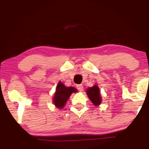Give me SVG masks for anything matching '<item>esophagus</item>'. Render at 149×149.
<instances>
[{"label": "esophagus", "instance_id": "obj_1", "mask_svg": "<svg viewBox=\"0 0 149 149\" xmlns=\"http://www.w3.org/2000/svg\"><path fill=\"white\" fill-rule=\"evenodd\" d=\"M76 87H77V88H78V90L79 91H83V86H82V84H78V85H77Z\"/></svg>", "mask_w": 149, "mask_h": 149}]
</instances>
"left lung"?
<instances>
[{"label": "left lung", "instance_id": "8db88e82", "mask_svg": "<svg viewBox=\"0 0 149 149\" xmlns=\"http://www.w3.org/2000/svg\"><path fill=\"white\" fill-rule=\"evenodd\" d=\"M86 93L93 104L95 106H98L101 104L102 98L100 97V89L97 85H95L91 88H88L86 90Z\"/></svg>", "mask_w": 149, "mask_h": 149}]
</instances>
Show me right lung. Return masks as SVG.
<instances>
[{"label": "right lung", "mask_w": 149, "mask_h": 149, "mask_svg": "<svg viewBox=\"0 0 149 149\" xmlns=\"http://www.w3.org/2000/svg\"><path fill=\"white\" fill-rule=\"evenodd\" d=\"M76 92H77V90L75 88L66 87L62 82H59L57 85L53 102L58 108H62L66 104L71 93Z\"/></svg>", "instance_id": "add662e5"}]
</instances>
